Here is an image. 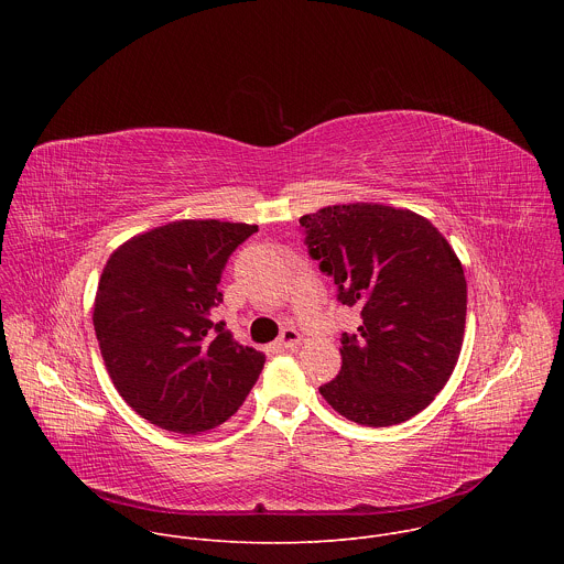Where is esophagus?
Listing matches in <instances>:
<instances>
[{"label":"esophagus","instance_id":"1","mask_svg":"<svg viewBox=\"0 0 564 564\" xmlns=\"http://www.w3.org/2000/svg\"><path fill=\"white\" fill-rule=\"evenodd\" d=\"M299 344H301V335H299L294 328H285V330L281 333V337L276 339V346H279V348H285V350H294Z\"/></svg>","mask_w":564,"mask_h":564}]
</instances>
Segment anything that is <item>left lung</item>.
<instances>
[{"label": "left lung", "instance_id": "obj_1", "mask_svg": "<svg viewBox=\"0 0 564 564\" xmlns=\"http://www.w3.org/2000/svg\"><path fill=\"white\" fill-rule=\"evenodd\" d=\"M299 223L337 299L361 310L357 335H341L339 375L318 392L364 426L415 417L459 359L466 279L457 254L429 218L379 203L333 205Z\"/></svg>", "mask_w": 564, "mask_h": 564}]
</instances>
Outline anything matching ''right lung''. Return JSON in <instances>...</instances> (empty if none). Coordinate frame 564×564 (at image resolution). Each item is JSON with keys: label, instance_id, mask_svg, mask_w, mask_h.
I'll return each mask as SVG.
<instances>
[{"label": "right lung", "instance_id": "obj_1", "mask_svg": "<svg viewBox=\"0 0 564 564\" xmlns=\"http://www.w3.org/2000/svg\"><path fill=\"white\" fill-rule=\"evenodd\" d=\"M254 231L248 223L174 220L109 257L94 328L113 386L147 422L181 435L207 433L257 383L265 355L212 321L225 263Z\"/></svg>", "mask_w": 564, "mask_h": 564}]
</instances>
